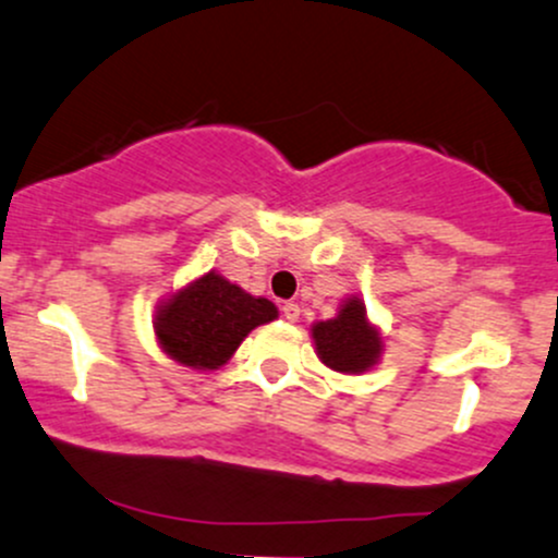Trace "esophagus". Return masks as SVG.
Instances as JSON below:
<instances>
[{"label": "esophagus", "mask_w": 558, "mask_h": 558, "mask_svg": "<svg viewBox=\"0 0 558 558\" xmlns=\"http://www.w3.org/2000/svg\"><path fill=\"white\" fill-rule=\"evenodd\" d=\"M280 313H283L286 320H291V324H296L299 313H302V310H299L296 302H283V307H280Z\"/></svg>", "instance_id": "1"}]
</instances>
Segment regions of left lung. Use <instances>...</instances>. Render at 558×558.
Instances as JSON below:
<instances>
[{
    "label": "left lung",
    "mask_w": 558,
    "mask_h": 558,
    "mask_svg": "<svg viewBox=\"0 0 558 558\" xmlns=\"http://www.w3.org/2000/svg\"><path fill=\"white\" fill-rule=\"evenodd\" d=\"M315 350L328 368L342 374L368 372L383 353V337L368 324L366 307L357 296H350L331 320L313 326Z\"/></svg>",
    "instance_id": "obj_1"
}]
</instances>
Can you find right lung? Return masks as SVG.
I'll use <instances>...</instances> for the list:
<instances>
[{
  "instance_id": "add662e5",
  "label": "right lung",
  "mask_w": 558,
  "mask_h": 558,
  "mask_svg": "<svg viewBox=\"0 0 558 558\" xmlns=\"http://www.w3.org/2000/svg\"><path fill=\"white\" fill-rule=\"evenodd\" d=\"M275 318L278 307L269 299L208 272L160 304L155 333L173 361L205 372L225 366L256 326Z\"/></svg>"
}]
</instances>
